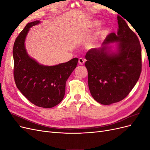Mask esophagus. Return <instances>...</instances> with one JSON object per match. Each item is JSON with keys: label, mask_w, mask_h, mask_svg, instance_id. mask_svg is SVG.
<instances>
[{"label": "esophagus", "mask_w": 150, "mask_h": 150, "mask_svg": "<svg viewBox=\"0 0 150 150\" xmlns=\"http://www.w3.org/2000/svg\"><path fill=\"white\" fill-rule=\"evenodd\" d=\"M84 59L81 58H81H79V64L82 65V64H84Z\"/></svg>", "instance_id": "esophagus-1"}]
</instances>
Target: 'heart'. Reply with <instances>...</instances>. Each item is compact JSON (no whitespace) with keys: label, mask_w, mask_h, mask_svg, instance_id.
Segmentation results:
<instances>
[{"label":"heart","mask_w":150,"mask_h":150,"mask_svg":"<svg viewBox=\"0 0 150 150\" xmlns=\"http://www.w3.org/2000/svg\"><path fill=\"white\" fill-rule=\"evenodd\" d=\"M101 21L99 20H91L88 21L84 25L85 31L91 32L93 30L97 29L94 31V33L86 40L85 42L86 47L88 49H93L96 47L99 43L100 42L107 34L108 30L106 26L99 25H101Z\"/></svg>","instance_id":"b5f03b06"}]
</instances>
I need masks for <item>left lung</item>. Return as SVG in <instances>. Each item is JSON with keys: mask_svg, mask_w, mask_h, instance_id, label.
<instances>
[{"mask_svg": "<svg viewBox=\"0 0 150 150\" xmlns=\"http://www.w3.org/2000/svg\"><path fill=\"white\" fill-rule=\"evenodd\" d=\"M117 33L109 34L101 47L89 50L85 58L91 94L99 103L109 105L125 98L142 72V48L134 32L117 16ZM116 43L115 50L110 46Z\"/></svg>", "mask_w": 150, "mask_h": 150, "instance_id": "left-lung-1", "label": "left lung"}]
</instances>
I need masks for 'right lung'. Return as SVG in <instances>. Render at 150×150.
Returning <instances> with one entry per match:
<instances>
[{
	"mask_svg": "<svg viewBox=\"0 0 150 150\" xmlns=\"http://www.w3.org/2000/svg\"><path fill=\"white\" fill-rule=\"evenodd\" d=\"M40 23L30 22L17 36L13 47V77L17 88L34 105L51 108L64 98L66 83L76 67L77 57L55 66L40 64L26 51L25 40L30 28Z\"/></svg>",
	"mask_w": 150,
	"mask_h": 150,
	"instance_id": "add662e5",
	"label": "right lung"
}]
</instances>
